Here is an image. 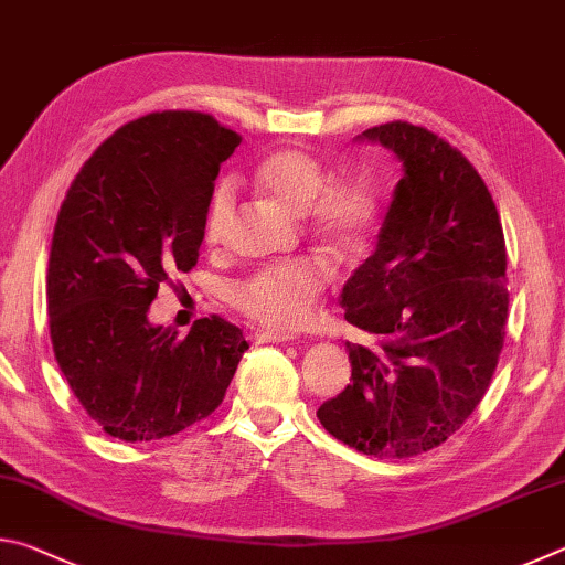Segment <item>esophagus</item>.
Masks as SVG:
<instances>
[{
    "mask_svg": "<svg viewBox=\"0 0 565 565\" xmlns=\"http://www.w3.org/2000/svg\"><path fill=\"white\" fill-rule=\"evenodd\" d=\"M294 333H281V331H259L256 333V341L259 343H286L294 341Z\"/></svg>",
    "mask_w": 565,
    "mask_h": 565,
    "instance_id": "esophagus-1",
    "label": "esophagus"
}]
</instances>
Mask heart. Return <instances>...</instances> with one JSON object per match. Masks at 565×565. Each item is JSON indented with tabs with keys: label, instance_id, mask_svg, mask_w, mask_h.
<instances>
[{
	"label": "heart",
	"instance_id": "b5f03b06",
	"mask_svg": "<svg viewBox=\"0 0 565 565\" xmlns=\"http://www.w3.org/2000/svg\"><path fill=\"white\" fill-rule=\"evenodd\" d=\"M303 149H279L259 161L254 184L262 194L303 214L306 226L343 262L366 252L376 224V196L366 181L341 179ZM234 218V189L218 184L204 212V242L222 244ZM329 281L317 259L271 264L234 284L232 301L248 319L274 331H289L309 319L311 303Z\"/></svg>",
	"mask_w": 565,
	"mask_h": 565
}]
</instances>
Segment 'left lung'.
I'll use <instances>...</instances> for the list:
<instances>
[{
    "label": "left lung",
    "instance_id": "8db88e82",
    "mask_svg": "<svg viewBox=\"0 0 565 565\" xmlns=\"http://www.w3.org/2000/svg\"><path fill=\"white\" fill-rule=\"evenodd\" d=\"M404 161L376 252L341 291L349 323L376 349L347 341L351 384L323 401L327 431L376 458L441 446L481 404L509 321L501 216L461 151L408 121L371 127Z\"/></svg>",
    "mask_w": 565,
    "mask_h": 565
}]
</instances>
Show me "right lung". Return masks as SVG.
Masks as SVG:
<instances>
[{"mask_svg": "<svg viewBox=\"0 0 565 565\" xmlns=\"http://www.w3.org/2000/svg\"><path fill=\"white\" fill-rule=\"evenodd\" d=\"M238 145L212 114L154 111L114 131L66 191L46 271L52 347L89 418L121 441L206 418L248 349L222 317L186 339L147 319L159 286L196 266L214 179Z\"/></svg>", "mask_w": 565, "mask_h": 565, "instance_id": "obj_1", "label": "right lung"}]
</instances>
